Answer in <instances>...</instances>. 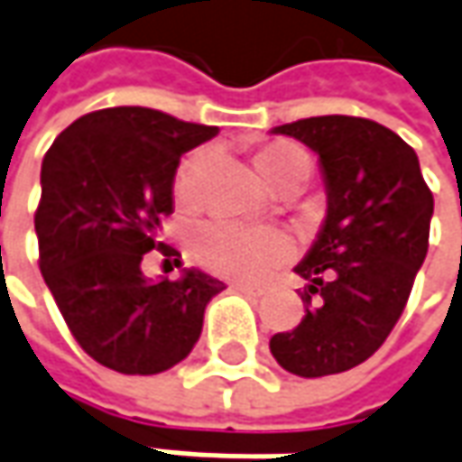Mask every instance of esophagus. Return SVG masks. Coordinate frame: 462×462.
<instances>
[{
    "instance_id": "obj_1",
    "label": "esophagus",
    "mask_w": 462,
    "mask_h": 462,
    "mask_svg": "<svg viewBox=\"0 0 462 462\" xmlns=\"http://www.w3.org/2000/svg\"><path fill=\"white\" fill-rule=\"evenodd\" d=\"M235 289H237V291H243V294H247V296L265 294V289H263V286H253V283H235Z\"/></svg>"
}]
</instances>
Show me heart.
<instances>
[{
	"instance_id": "heart-1",
	"label": "heart",
	"mask_w": 462,
	"mask_h": 462,
	"mask_svg": "<svg viewBox=\"0 0 462 462\" xmlns=\"http://www.w3.org/2000/svg\"><path fill=\"white\" fill-rule=\"evenodd\" d=\"M204 151L189 152L176 168L173 194L179 201H189L194 194V179ZM263 176L276 186L310 176V155L291 143H273L258 152ZM189 247L201 268L222 279L263 281L279 265L294 258V240L281 230L247 227L230 219H207L189 232Z\"/></svg>"
}]
</instances>
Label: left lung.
Listing matches in <instances>:
<instances>
[{
    "instance_id": "1",
    "label": "left lung",
    "mask_w": 462,
    "mask_h": 462,
    "mask_svg": "<svg viewBox=\"0 0 462 462\" xmlns=\"http://www.w3.org/2000/svg\"><path fill=\"white\" fill-rule=\"evenodd\" d=\"M319 155L327 219L296 265L301 322L271 337L281 368L301 378L350 371L386 342L404 311L430 247L435 199L420 158L389 127L325 115L281 125Z\"/></svg>"
}]
</instances>
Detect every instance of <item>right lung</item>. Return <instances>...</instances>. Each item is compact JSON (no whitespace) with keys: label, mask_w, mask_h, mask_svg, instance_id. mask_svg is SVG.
<instances>
[{"label":"right lung","mask_w":462,"mask_h":462,"mask_svg":"<svg viewBox=\"0 0 462 462\" xmlns=\"http://www.w3.org/2000/svg\"><path fill=\"white\" fill-rule=\"evenodd\" d=\"M217 135L148 106L97 109L69 125L42 158L35 232L41 273L84 353L127 375L163 374L197 345L209 299L225 289L201 271L148 281L173 212V176L186 151ZM179 263V261H176Z\"/></svg>","instance_id":"1"}]
</instances>
